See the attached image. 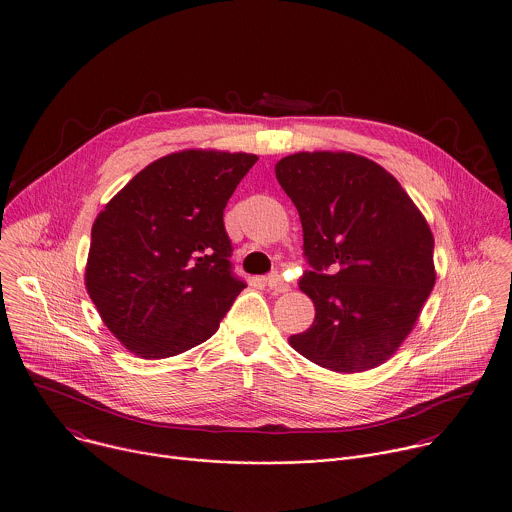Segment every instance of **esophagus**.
<instances>
[{"instance_id":"esophagus-1","label":"esophagus","mask_w":512,"mask_h":512,"mask_svg":"<svg viewBox=\"0 0 512 512\" xmlns=\"http://www.w3.org/2000/svg\"><path fill=\"white\" fill-rule=\"evenodd\" d=\"M267 286H269V290H272L274 294H284V292L290 290V284L280 274H271L267 278Z\"/></svg>"}]
</instances>
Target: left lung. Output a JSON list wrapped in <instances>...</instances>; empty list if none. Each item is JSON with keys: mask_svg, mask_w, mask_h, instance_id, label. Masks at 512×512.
I'll return each instance as SVG.
<instances>
[{"mask_svg": "<svg viewBox=\"0 0 512 512\" xmlns=\"http://www.w3.org/2000/svg\"><path fill=\"white\" fill-rule=\"evenodd\" d=\"M274 172L300 212L311 265L300 290L315 303L290 346L336 373L385 363L435 286L427 220L394 176L354 152H296Z\"/></svg>", "mask_w": 512, "mask_h": 512, "instance_id": "8db88e82", "label": "left lung"}]
</instances>
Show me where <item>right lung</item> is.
<instances>
[{
  "label": "right lung",
  "mask_w": 512,
  "mask_h": 512,
  "mask_svg": "<svg viewBox=\"0 0 512 512\" xmlns=\"http://www.w3.org/2000/svg\"><path fill=\"white\" fill-rule=\"evenodd\" d=\"M255 162L201 149L162 156L96 216L85 286L135 356L160 360L205 342L245 288L222 216Z\"/></svg>",
  "instance_id": "right-lung-1"
}]
</instances>
